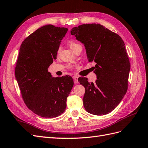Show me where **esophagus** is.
Returning <instances> with one entry per match:
<instances>
[{
  "mask_svg": "<svg viewBox=\"0 0 148 148\" xmlns=\"http://www.w3.org/2000/svg\"><path fill=\"white\" fill-rule=\"evenodd\" d=\"M78 76H77V75H74L73 77V80H74V83L76 84V83H78Z\"/></svg>",
  "mask_w": 148,
  "mask_h": 148,
  "instance_id": "34e87169",
  "label": "esophagus"
}]
</instances>
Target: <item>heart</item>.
Wrapping results in <instances>:
<instances>
[{
	"instance_id": "b5f03b06",
	"label": "heart",
	"mask_w": 148,
	"mask_h": 148,
	"mask_svg": "<svg viewBox=\"0 0 148 148\" xmlns=\"http://www.w3.org/2000/svg\"><path fill=\"white\" fill-rule=\"evenodd\" d=\"M68 45H69V46L71 48V50H72L73 51H75V49L76 48L78 47V46H80V45H79V44L78 43L76 42L73 41H70L68 42ZM71 67H72V66H70V68H71Z\"/></svg>"
}]
</instances>
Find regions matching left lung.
I'll use <instances>...</instances> for the list:
<instances>
[{
  "mask_svg": "<svg viewBox=\"0 0 148 148\" xmlns=\"http://www.w3.org/2000/svg\"><path fill=\"white\" fill-rule=\"evenodd\" d=\"M84 44L89 62H96L95 83L79 77L85 88L83 105L96 115L110 113L122 100L128 89L130 64L124 42L119 35L100 24H84L70 31Z\"/></svg>",
  "mask_w": 148,
  "mask_h": 148,
  "instance_id": "1",
  "label": "left lung"
}]
</instances>
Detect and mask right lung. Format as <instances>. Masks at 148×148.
<instances>
[{
  "instance_id": "obj_1",
  "label": "right lung",
  "mask_w": 148,
  "mask_h": 148,
  "mask_svg": "<svg viewBox=\"0 0 148 148\" xmlns=\"http://www.w3.org/2000/svg\"><path fill=\"white\" fill-rule=\"evenodd\" d=\"M68 29L47 25L36 30L22 42L15 75L28 108L44 118L63 114L73 86L70 76L52 77L47 69Z\"/></svg>"
}]
</instances>
